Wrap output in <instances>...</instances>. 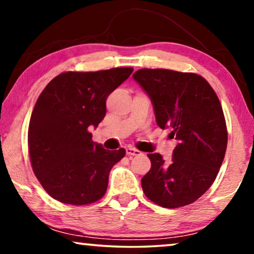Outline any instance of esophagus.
Returning <instances> with one entry per match:
<instances>
[{
	"label": "esophagus",
	"instance_id": "obj_1",
	"mask_svg": "<svg viewBox=\"0 0 254 254\" xmlns=\"http://www.w3.org/2000/svg\"><path fill=\"white\" fill-rule=\"evenodd\" d=\"M127 154L128 156H135V155H140L141 152L138 151V149L133 148V147H127Z\"/></svg>",
	"mask_w": 254,
	"mask_h": 254
}]
</instances>
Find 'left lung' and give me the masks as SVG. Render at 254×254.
Listing matches in <instances>:
<instances>
[{
    "instance_id": "obj_1",
    "label": "left lung",
    "mask_w": 254,
    "mask_h": 254,
    "mask_svg": "<svg viewBox=\"0 0 254 254\" xmlns=\"http://www.w3.org/2000/svg\"><path fill=\"white\" fill-rule=\"evenodd\" d=\"M151 99L161 128L170 127L177 140L170 162L147 154L151 169L141 178L149 200L166 208L190 205L215 181L224 159L228 132L222 106L205 78L166 69L133 73Z\"/></svg>"
}]
</instances>
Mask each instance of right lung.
Listing matches in <instances>:
<instances>
[{"mask_svg": "<svg viewBox=\"0 0 254 254\" xmlns=\"http://www.w3.org/2000/svg\"><path fill=\"white\" fill-rule=\"evenodd\" d=\"M133 69L63 72L41 92L28 126V151L46 192L70 205H88L106 193L112 168L126 149L92 141L91 127L106 116V100Z\"/></svg>", "mask_w": 254, "mask_h": 254, "instance_id": "add662e5", "label": "right lung"}]
</instances>
